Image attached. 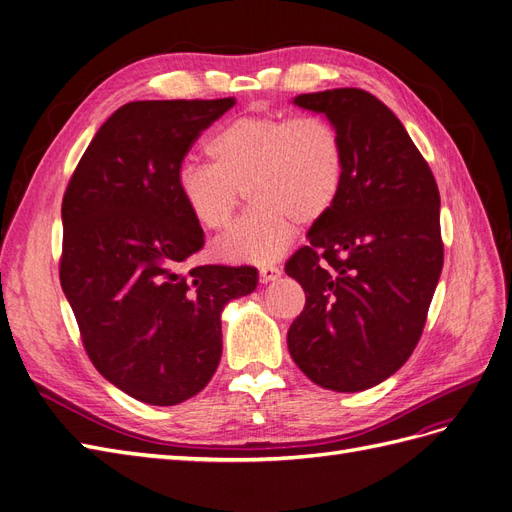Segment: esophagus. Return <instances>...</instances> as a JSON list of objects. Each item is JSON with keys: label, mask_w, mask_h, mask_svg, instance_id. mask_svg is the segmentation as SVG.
I'll use <instances>...</instances> for the list:
<instances>
[{"label": "esophagus", "mask_w": 512, "mask_h": 512, "mask_svg": "<svg viewBox=\"0 0 512 512\" xmlns=\"http://www.w3.org/2000/svg\"><path fill=\"white\" fill-rule=\"evenodd\" d=\"M258 275H260V282L267 284V282H275L277 277L282 275V269L275 267V265H260Z\"/></svg>", "instance_id": "obj_1"}]
</instances>
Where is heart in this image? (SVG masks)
I'll return each instance as SVG.
<instances>
[{"label":"heart","instance_id":"b5f03b06","mask_svg":"<svg viewBox=\"0 0 512 512\" xmlns=\"http://www.w3.org/2000/svg\"><path fill=\"white\" fill-rule=\"evenodd\" d=\"M205 151L211 164H181L177 190L205 230H224L250 192L254 211L215 245L232 262L275 260L297 226L320 222L344 188V141L316 115H241L215 130Z\"/></svg>","mask_w":512,"mask_h":512}]
</instances>
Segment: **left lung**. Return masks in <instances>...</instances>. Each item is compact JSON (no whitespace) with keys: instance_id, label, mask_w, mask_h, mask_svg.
Listing matches in <instances>:
<instances>
[{"instance_id":"1","label":"left lung","mask_w":512,"mask_h":512,"mask_svg":"<svg viewBox=\"0 0 512 512\" xmlns=\"http://www.w3.org/2000/svg\"><path fill=\"white\" fill-rule=\"evenodd\" d=\"M346 149L335 207L309 228L286 273L305 290L288 350L322 389L356 393L393 376L414 352L436 292L444 245L438 183L401 121L356 87L301 94Z\"/></svg>"}]
</instances>
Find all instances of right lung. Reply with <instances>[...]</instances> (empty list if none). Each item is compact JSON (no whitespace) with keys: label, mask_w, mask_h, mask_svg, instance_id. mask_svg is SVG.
I'll return each mask as SVG.
<instances>
[{"label":"right lung","mask_w":512,"mask_h":512,"mask_svg":"<svg viewBox=\"0 0 512 512\" xmlns=\"http://www.w3.org/2000/svg\"><path fill=\"white\" fill-rule=\"evenodd\" d=\"M232 106L235 98L123 104L61 203L59 280L85 352L108 382L151 406L205 389L222 356L224 305L258 284L254 267L184 270L205 235L179 196L177 170Z\"/></svg>","instance_id":"right-lung-1"}]
</instances>
